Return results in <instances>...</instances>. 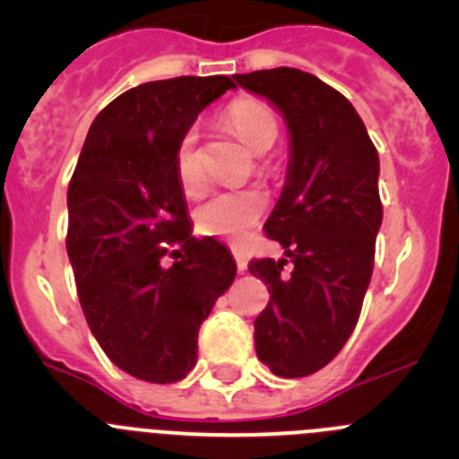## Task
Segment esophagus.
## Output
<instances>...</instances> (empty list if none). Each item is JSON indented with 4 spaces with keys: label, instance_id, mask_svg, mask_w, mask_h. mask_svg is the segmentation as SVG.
Returning a JSON list of instances; mask_svg holds the SVG:
<instances>
[{
    "label": "esophagus",
    "instance_id": "34e87169",
    "mask_svg": "<svg viewBox=\"0 0 459 459\" xmlns=\"http://www.w3.org/2000/svg\"><path fill=\"white\" fill-rule=\"evenodd\" d=\"M233 257H235V264H238V271L244 273L248 268V259L244 255L242 251H238V248H233Z\"/></svg>",
    "mask_w": 459,
    "mask_h": 459
}]
</instances>
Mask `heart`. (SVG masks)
Listing matches in <instances>:
<instances>
[{
  "label": "heart",
  "instance_id": "1",
  "mask_svg": "<svg viewBox=\"0 0 459 459\" xmlns=\"http://www.w3.org/2000/svg\"><path fill=\"white\" fill-rule=\"evenodd\" d=\"M221 122L253 152H266L277 140L280 122L266 101L239 97L226 106ZM175 178L184 195L193 197L206 186L202 157L197 151V131H186L175 146ZM266 208V197L257 188L220 191L195 208V224L204 235L239 239Z\"/></svg>",
  "mask_w": 459,
  "mask_h": 459
}]
</instances>
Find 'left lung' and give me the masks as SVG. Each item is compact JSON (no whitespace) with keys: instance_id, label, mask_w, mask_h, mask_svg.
Masks as SVG:
<instances>
[{"instance_id":"obj_1","label":"left lung","mask_w":459,"mask_h":459,"mask_svg":"<svg viewBox=\"0 0 459 459\" xmlns=\"http://www.w3.org/2000/svg\"><path fill=\"white\" fill-rule=\"evenodd\" d=\"M233 77L289 126L284 191L264 224L289 259H253L248 271L271 293L255 319L259 362L304 377L340 353L362 311L382 226L379 157L353 104L311 73L281 66Z\"/></svg>"}]
</instances>
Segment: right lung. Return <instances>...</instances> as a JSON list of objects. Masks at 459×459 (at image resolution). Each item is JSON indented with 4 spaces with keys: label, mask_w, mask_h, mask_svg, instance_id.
Returning <instances> with one entry per match:
<instances>
[{
    "label": "right lung",
    "mask_w": 459,
    "mask_h": 459,
    "mask_svg": "<svg viewBox=\"0 0 459 459\" xmlns=\"http://www.w3.org/2000/svg\"><path fill=\"white\" fill-rule=\"evenodd\" d=\"M226 75L175 77L122 92L95 117L68 184L66 251L91 333L110 362L170 384L197 362V333L235 280V259L195 239L175 178V146ZM178 243L182 254L160 266Z\"/></svg>",
    "instance_id": "right-lung-1"
}]
</instances>
